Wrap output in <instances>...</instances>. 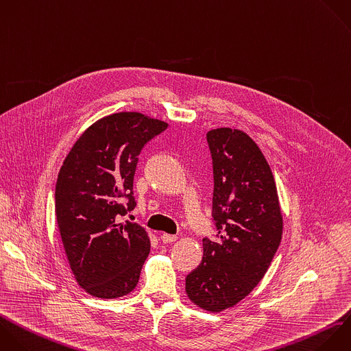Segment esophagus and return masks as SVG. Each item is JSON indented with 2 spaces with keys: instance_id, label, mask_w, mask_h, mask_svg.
Listing matches in <instances>:
<instances>
[{
  "instance_id": "obj_1",
  "label": "esophagus",
  "mask_w": 351,
  "mask_h": 351,
  "mask_svg": "<svg viewBox=\"0 0 351 351\" xmlns=\"http://www.w3.org/2000/svg\"><path fill=\"white\" fill-rule=\"evenodd\" d=\"M160 239H162L163 243H174V241L177 240V236L169 234V233H163V234L160 236Z\"/></svg>"
}]
</instances>
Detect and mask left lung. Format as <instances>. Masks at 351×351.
<instances>
[{"instance_id": "obj_1", "label": "left lung", "mask_w": 351, "mask_h": 351, "mask_svg": "<svg viewBox=\"0 0 351 351\" xmlns=\"http://www.w3.org/2000/svg\"><path fill=\"white\" fill-rule=\"evenodd\" d=\"M207 141L218 240H203L202 262L186 276L185 291L200 308L219 313L263 278L281 241L282 215L270 166L247 133L218 128Z\"/></svg>"}]
</instances>
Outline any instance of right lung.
<instances>
[{"label":"right lung","instance_id":"obj_1","mask_svg":"<svg viewBox=\"0 0 351 351\" xmlns=\"http://www.w3.org/2000/svg\"><path fill=\"white\" fill-rule=\"evenodd\" d=\"M169 125L140 112H117L90 125L73 145L58 176L56 219L70 267L92 296L132 292L149 254L147 230L119 222L136 207L138 155ZM130 199L128 208L121 200Z\"/></svg>","mask_w":351,"mask_h":351}]
</instances>
